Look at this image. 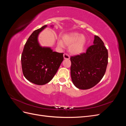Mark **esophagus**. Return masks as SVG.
Returning a JSON list of instances; mask_svg holds the SVG:
<instances>
[{
  "mask_svg": "<svg viewBox=\"0 0 126 126\" xmlns=\"http://www.w3.org/2000/svg\"><path fill=\"white\" fill-rule=\"evenodd\" d=\"M63 58L65 59H70V56L68 55L67 54H63Z\"/></svg>",
  "mask_w": 126,
  "mask_h": 126,
  "instance_id": "34e87169",
  "label": "esophagus"
}]
</instances>
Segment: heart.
<instances>
[{"mask_svg": "<svg viewBox=\"0 0 126 126\" xmlns=\"http://www.w3.org/2000/svg\"><path fill=\"white\" fill-rule=\"evenodd\" d=\"M62 40H59L58 44L61 47H64V45L69 46V50L74 55H78L82 53L85 48L87 43L86 37L81 33L73 32L65 34L62 36Z\"/></svg>", "mask_w": 126, "mask_h": 126, "instance_id": "b5f03b06", "label": "heart"}]
</instances>
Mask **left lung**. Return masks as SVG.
Wrapping results in <instances>:
<instances>
[{
    "instance_id": "left-lung-1",
    "label": "left lung",
    "mask_w": 126,
    "mask_h": 126,
    "mask_svg": "<svg viewBox=\"0 0 126 126\" xmlns=\"http://www.w3.org/2000/svg\"><path fill=\"white\" fill-rule=\"evenodd\" d=\"M94 45L86 53L71 56V77L74 85L80 89H88L99 82L106 72L108 53L104 42L94 36Z\"/></svg>"
}]
</instances>
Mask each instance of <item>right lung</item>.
Segmentation results:
<instances>
[{
  "label": "right lung",
  "instance_id": "add662e5",
  "mask_svg": "<svg viewBox=\"0 0 126 126\" xmlns=\"http://www.w3.org/2000/svg\"><path fill=\"white\" fill-rule=\"evenodd\" d=\"M47 25L35 30L25 45L21 61L22 70L28 81L43 85L51 80L63 60V53L53 51L49 47H43L38 41L39 33Z\"/></svg>",
  "mask_w": 126,
  "mask_h": 126
}]
</instances>
